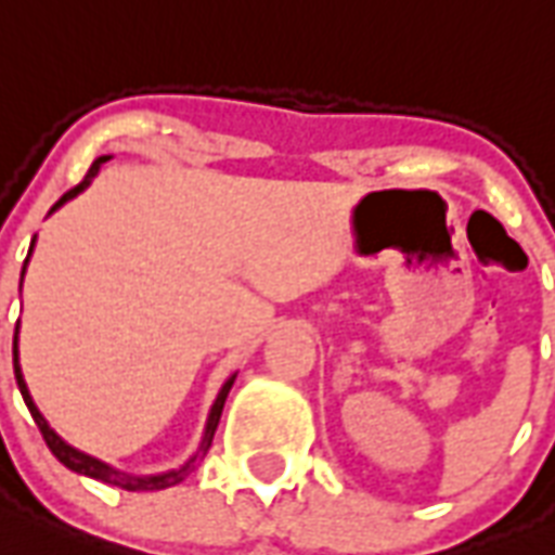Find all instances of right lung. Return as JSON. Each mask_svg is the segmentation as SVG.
Masks as SVG:
<instances>
[{"mask_svg": "<svg viewBox=\"0 0 555 555\" xmlns=\"http://www.w3.org/2000/svg\"><path fill=\"white\" fill-rule=\"evenodd\" d=\"M109 158L113 156L94 158L83 182L77 184V188H72L68 193H63V196L54 202V208H51L49 214H54L57 208H63L68 199H75L77 193H83L86 188L92 184L94 176H98V170H101L103 162H109ZM34 243H37V234H34L31 248H28V257H25V263H23V278H25V269H28V260H31V255H34ZM14 376H16V385H20V393H23V399H25V405H28V411H31L34 423H37V428H40L42 440H46V446L51 449V454H54V457H57V461L63 463L66 469L77 472V475H86V478L103 480V483H109V487L127 489V492H156V489L176 487V483H182V480L188 478V472L196 469V463H199L202 457H205V452L210 449V440H214V431H217L219 416H222V405H225V399H229L231 385H234V379H237V373H231L229 379L222 382V388H219L217 399H214V405H210V411H208V420H205V431H202L199 449H196V454H191V457H188V463H182L179 469L158 472V475H132V472L115 469V466H109V463L98 461V457H92V454H86V452H80V449H75V446H68V442L63 440V437H60L54 428H51L49 420L40 414V408L34 405L31 390H28V385H25L23 367H20V321H16V333H14Z\"/></svg>", "mask_w": 555, "mask_h": 555, "instance_id": "add662e5", "label": "right lung"}]
</instances>
